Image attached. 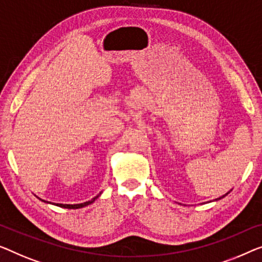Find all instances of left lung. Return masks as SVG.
I'll return each mask as SVG.
<instances>
[{
    "mask_svg": "<svg viewBox=\"0 0 262 262\" xmlns=\"http://www.w3.org/2000/svg\"><path fill=\"white\" fill-rule=\"evenodd\" d=\"M231 190H232V189H231ZM231 190H229V192H228V193H226V194H225V195H222V196H220V198H217V199H215V200H214V201H217V200H221V199H222V198H225V196H226V195H228V194H229V193H231Z\"/></svg>",
    "mask_w": 262,
    "mask_h": 262,
    "instance_id": "left-lung-1",
    "label": "left lung"
}]
</instances>
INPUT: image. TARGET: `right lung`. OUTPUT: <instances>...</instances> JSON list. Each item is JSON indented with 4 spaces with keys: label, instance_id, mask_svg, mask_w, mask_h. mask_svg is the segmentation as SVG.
<instances>
[{
    "label": "right lung",
    "instance_id": "right-lung-1",
    "mask_svg": "<svg viewBox=\"0 0 262 262\" xmlns=\"http://www.w3.org/2000/svg\"><path fill=\"white\" fill-rule=\"evenodd\" d=\"M102 193V192H101ZM101 193L100 194H97L95 198H93L92 200H89V201H85V202H83V204H75V205H63V204H56V206H58V207H62V208H68V209H77V208H82V207H85V206H88V205H91V204H93L94 201L96 200L97 198L100 196L101 195ZM41 200V199H40ZM43 202H47V201H45V200H42ZM47 204H50V202H47Z\"/></svg>",
    "mask_w": 262,
    "mask_h": 262
}]
</instances>
